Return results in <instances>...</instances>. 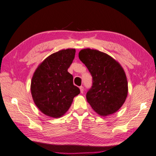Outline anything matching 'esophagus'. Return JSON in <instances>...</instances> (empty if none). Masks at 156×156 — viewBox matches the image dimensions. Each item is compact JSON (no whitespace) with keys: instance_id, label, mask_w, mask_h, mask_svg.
Returning a JSON list of instances; mask_svg holds the SVG:
<instances>
[{"instance_id":"esophagus-1","label":"esophagus","mask_w":156,"mask_h":156,"mask_svg":"<svg viewBox=\"0 0 156 156\" xmlns=\"http://www.w3.org/2000/svg\"><path fill=\"white\" fill-rule=\"evenodd\" d=\"M79 89H80V91H81V93H83V86H80V87H79Z\"/></svg>"}]
</instances>
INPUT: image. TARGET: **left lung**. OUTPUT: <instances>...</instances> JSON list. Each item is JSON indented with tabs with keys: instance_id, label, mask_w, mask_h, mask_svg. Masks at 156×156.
<instances>
[{
	"instance_id": "left-lung-1",
	"label": "left lung",
	"mask_w": 156,
	"mask_h": 156,
	"mask_svg": "<svg viewBox=\"0 0 156 156\" xmlns=\"http://www.w3.org/2000/svg\"><path fill=\"white\" fill-rule=\"evenodd\" d=\"M79 57L92 76V86L86 94L87 102L100 115L116 112L125 102L128 92L122 66L109 55L98 50L83 49Z\"/></svg>"
}]
</instances>
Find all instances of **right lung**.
<instances>
[{"label": "right lung", "mask_w": 156, "mask_h": 156, "mask_svg": "<svg viewBox=\"0 0 156 156\" xmlns=\"http://www.w3.org/2000/svg\"><path fill=\"white\" fill-rule=\"evenodd\" d=\"M75 49L61 50L46 58L34 73L30 85L33 101L41 112L55 118L67 112L80 89L67 71Z\"/></svg>", "instance_id": "1"}]
</instances>
